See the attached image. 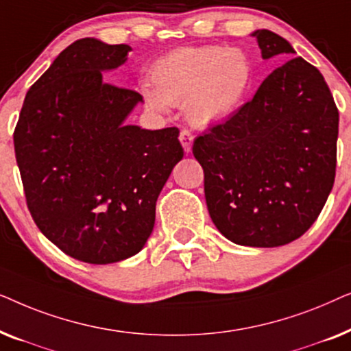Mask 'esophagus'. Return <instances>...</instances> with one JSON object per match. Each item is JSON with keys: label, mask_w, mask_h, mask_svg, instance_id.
Masks as SVG:
<instances>
[{"label": "esophagus", "mask_w": 351, "mask_h": 351, "mask_svg": "<svg viewBox=\"0 0 351 351\" xmlns=\"http://www.w3.org/2000/svg\"><path fill=\"white\" fill-rule=\"evenodd\" d=\"M180 143L182 147H184L185 153H190L191 152V145H193V134H191L190 131H186V129H184V131L180 132Z\"/></svg>", "instance_id": "obj_1"}]
</instances>
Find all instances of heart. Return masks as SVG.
I'll return each mask as SVG.
<instances>
[{"mask_svg": "<svg viewBox=\"0 0 351 351\" xmlns=\"http://www.w3.org/2000/svg\"><path fill=\"white\" fill-rule=\"evenodd\" d=\"M251 78V62L241 49L180 47L153 65L152 86L143 84L142 95L158 113L184 104V113L191 124L210 126L239 107Z\"/></svg>", "mask_w": 351, "mask_h": 351, "instance_id": "heart-1", "label": "heart"}]
</instances>
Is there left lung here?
<instances>
[{
  "label": "left lung",
  "mask_w": 351,
  "mask_h": 351,
  "mask_svg": "<svg viewBox=\"0 0 351 351\" xmlns=\"http://www.w3.org/2000/svg\"><path fill=\"white\" fill-rule=\"evenodd\" d=\"M263 59L294 56L256 30ZM339 110L319 70L302 57L278 66L232 118L195 138L210 219L234 244L276 247L300 238L324 208L337 162Z\"/></svg>",
  "instance_id": "8db88e82"
}]
</instances>
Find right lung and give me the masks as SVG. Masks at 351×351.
<instances>
[{
  "instance_id": "right-lung-1",
  "label": "right lung",
  "mask_w": 351,
  "mask_h": 351,
  "mask_svg": "<svg viewBox=\"0 0 351 351\" xmlns=\"http://www.w3.org/2000/svg\"><path fill=\"white\" fill-rule=\"evenodd\" d=\"M131 51L95 38L75 41L28 89L14 131L38 228L66 256L95 265L145 246L158 196L184 158L179 129L126 124L142 95L104 81Z\"/></svg>"
}]
</instances>
